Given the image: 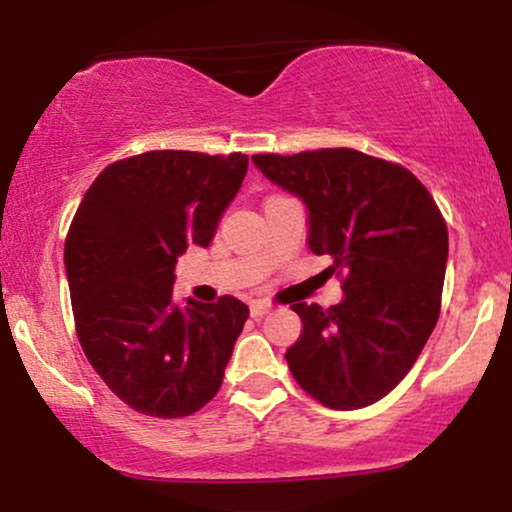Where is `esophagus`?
Wrapping results in <instances>:
<instances>
[{
  "label": "esophagus",
  "mask_w": 512,
  "mask_h": 512,
  "mask_svg": "<svg viewBox=\"0 0 512 512\" xmlns=\"http://www.w3.org/2000/svg\"><path fill=\"white\" fill-rule=\"evenodd\" d=\"M269 310H272V305H269V303H264V301H255V303L250 305V315L255 317V320H257V317L267 315Z\"/></svg>",
  "instance_id": "obj_1"
}]
</instances>
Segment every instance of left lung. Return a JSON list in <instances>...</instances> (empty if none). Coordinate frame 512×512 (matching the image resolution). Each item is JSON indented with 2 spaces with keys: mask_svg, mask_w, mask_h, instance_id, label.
Instances as JSON below:
<instances>
[{
  "mask_svg": "<svg viewBox=\"0 0 512 512\" xmlns=\"http://www.w3.org/2000/svg\"><path fill=\"white\" fill-rule=\"evenodd\" d=\"M252 163L308 209V248L344 274L332 308L293 303L303 334L286 351L293 378L330 409L383 399L419 358L438 322L448 226L407 168L354 149Z\"/></svg>",
  "mask_w": 512,
  "mask_h": 512,
  "instance_id": "8db88e82",
  "label": "left lung"
}]
</instances>
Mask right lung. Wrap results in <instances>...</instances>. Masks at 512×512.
<instances>
[{"label":"right lung","instance_id":"add662e5","mask_svg":"<svg viewBox=\"0 0 512 512\" xmlns=\"http://www.w3.org/2000/svg\"><path fill=\"white\" fill-rule=\"evenodd\" d=\"M245 173V154L146 151L110 163L76 209L64 243L76 334L134 411L180 419L219 392L250 310L233 296L178 305L175 264L214 240Z\"/></svg>","mask_w":512,"mask_h":512}]
</instances>
